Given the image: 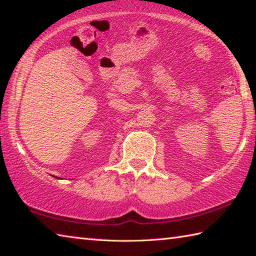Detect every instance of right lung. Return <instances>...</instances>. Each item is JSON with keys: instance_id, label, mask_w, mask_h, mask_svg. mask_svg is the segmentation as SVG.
<instances>
[{"instance_id": "add662e5", "label": "right lung", "mask_w": 256, "mask_h": 256, "mask_svg": "<svg viewBox=\"0 0 256 256\" xmlns=\"http://www.w3.org/2000/svg\"><path fill=\"white\" fill-rule=\"evenodd\" d=\"M56 178H57V177H56ZM58 179H59V178H58Z\"/></svg>"}]
</instances>
